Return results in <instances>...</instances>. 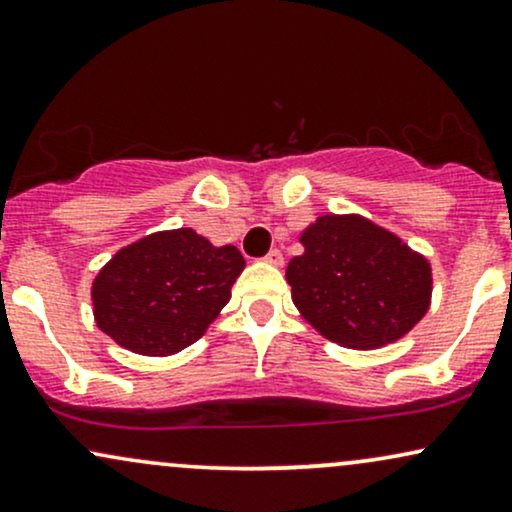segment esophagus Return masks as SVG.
I'll return each instance as SVG.
<instances>
[{
    "mask_svg": "<svg viewBox=\"0 0 512 512\" xmlns=\"http://www.w3.org/2000/svg\"><path fill=\"white\" fill-rule=\"evenodd\" d=\"M266 263H270V266H282V263H285V258H282V251H280V249L268 251Z\"/></svg>",
    "mask_w": 512,
    "mask_h": 512,
    "instance_id": "obj_1",
    "label": "esophagus"
}]
</instances>
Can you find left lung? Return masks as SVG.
I'll list each match as a JSON object with an SVG mask.
<instances>
[{"mask_svg":"<svg viewBox=\"0 0 512 512\" xmlns=\"http://www.w3.org/2000/svg\"><path fill=\"white\" fill-rule=\"evenodd\" d=\"M287 266L294 306L332 342L375 349L396 342L430 308L432 268L394 232L361 216H320Z\"/></svg>","mask_w":512,"mask_h":512,"instance_id":"8db88e82","label":"left lung"}]
</instances>
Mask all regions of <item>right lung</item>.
Instances as JSON below:
<instances>
[{"mask_svg":"<svg viewBox=\"0 0 512 512\" xmlns=\"http://www.w3.org/2000/svg\"><path fill=\"white\" fill-rule=\"evenodd\" d=\"M244 266L235 246H213L189 227L156 232L94 277V320L123 349L170 356L218 318Z\"/></svg>","mask_w":512,"mask_h":512,"instance_id":"add662e5","label":"right lung"}]
</instances>
